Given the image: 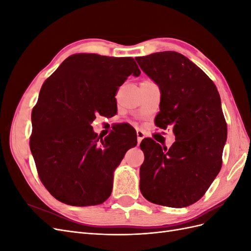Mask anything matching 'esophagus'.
Here are the masks:
<instances>
[{
  "label": "esophagus",
  "mask_w": 251,
  "mask_h": 251,
  "mask_svg": "<svg viewBox=\"0 0 251 251\" xmlns=\"http://www.w3.org/2000/svg\"><path fill=\"white\" fill-rule=\"evenodd\" d=\"M144 138V133L142 131H137V141L138 144L141 142V140Z\"/></svg>",
  "instance_id": "1"
}]
</instances>
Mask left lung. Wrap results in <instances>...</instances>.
I'll list each match as a JSON object with an SVG mask.
<instances>
[{
	"mask_svg": "<svg viewBox=\"0 0 251 251\" xmlns=\"http://www.w3.org/2000/svg\"><path fill=\"white\" fill-rule=\"evenodd\" d=\"M160 89L155 124L172 127L168 149L153 139L140 143V192L151 203L186 207L201 199L222 166L227 126L217 87L198 66L175 51L136 57Z\"/></svg>",
	"mask_w": 251,
	"mask_h": 251,
	"instance_id": "obj_1",
	"label": "left lung"
}]
</instances>
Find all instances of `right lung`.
<instances>
[{"mask_svg":"<svg viewBox=\"0 0 251 251\" xmlns=\"http://www.w3.org/2000/svg\"><path fill=\"white\" fill-rule=\"evenodd\" d=\"M140 73L132 57L80 53L44 82L32 110L30 150L41 181L58 201L90 206L110 197L114 172L137 136L119 128L100 140L91 124L109 114L127 76Z\"/></svg>","mask_w":251,"mask_h":251,"instance_id":"right-lung-1","label":"right lung"}]
</instances>
